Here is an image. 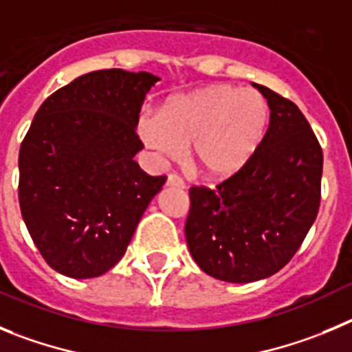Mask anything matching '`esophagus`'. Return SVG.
Returning <instances> with one entry per match:
<instances>
[{
    "label": "esophagus",
    "mask_w": 352,
    "mask_h": 352,
    "mask_svg": "<svg viewBox=\"0 0 352 352\" xmlns=\"http://www.w3.org/2000/svg\"><path fill=\"white\" fill-rule=\"evenodd\" d=\"M166 186H168V188H184V182L177 175H168Z\"/></svg>",
    "instance_id": "obj_1"
}]
</instances>
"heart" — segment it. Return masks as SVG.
I'll list each match as a JSON object with an SVG mask.
<instances>
[{"instance_id":"obj_1","label":"heart","mask_w":352,"mask_h":352,"mask_svg":"<svg viewBox=\"0 0 352 352\" xmlns=\"http://www.w3.org/2000/svg\"><path fill=\"white\" fill-rule=\"evenodd\" d=\"M268 103L254 89L214 84L168 98L138 119L145 147L161 160L189 156L208 179H228L251 160L268 126Z\"/></svg>"}]
</instances>
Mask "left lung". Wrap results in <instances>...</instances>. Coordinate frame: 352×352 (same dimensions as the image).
Here are the masks:
<instances>
[{"label": "left lung", "instance_id": "1", "mask_svg": "<svg viewBox=\"0 0 352 352\" xmlns=\"http://www.w3.org/2000/svg\"><path fill=\"white\" fill-rule=\"evenodd\" d=\"M270 126L243 168L215 189L191 188L186 221L189 252L224 283L277 274L302 245L321 199L322 151L293 101L265 85Z\"/></svg>", "mask_w": 352, "mask_h": 352}]
</instances>
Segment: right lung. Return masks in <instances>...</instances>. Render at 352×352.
Wrapping results in <instances>:
<instances>
[{"instance_id": "obj_1", "label": "right lung", "mask_w": 352, "mask_h": 352, "mask_svg": "<svg viewBox=\"0 0 352 352\" xmlns=\"http://www.w3.org/2000/svg\"><path fill=\"white\" fill-rule=\"evenodd\" d=\"M148 72L77 77L38 109L19 153V204L40 254L72 278L103 275L124 256L166 177L142 172L137 126Z\"/></svg>"}]
</instances>
